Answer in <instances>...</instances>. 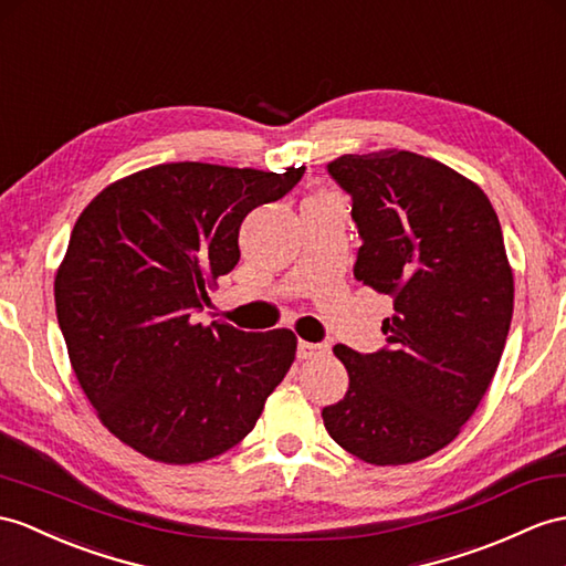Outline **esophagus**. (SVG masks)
Instances as JSON below:
<instances>
[{"label":"esophagus","mask_w":566,"mask_h":566,"mask_svg":"<svg viewBox=\"0 0 566 566\" xmlns=\"http://www.w3.org/2000/svg\"><path fill=\"white\" fill-rule=\"evenodd\" d=\"M328 353L326 343H310V340H300L297 343V357L300 360H314V357H322Z\"/></svg>","instance_id":"1"}]
</instances>
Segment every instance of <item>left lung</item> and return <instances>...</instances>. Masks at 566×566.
<instances>
[{
	"label": "left lung",
	"instance_id": "1",
	"mask_svg": "<svg viewBox=\"0 0 566 566\" xmlns=\"http://www.w3.org/2000/svg\"><path fill=\"white\" fill-rule=\"evenodd\" d=\"M328 175L353 197L355 279L394 314L379 353L334 346L350 384L324 427L365 463H416L457 439L497 371L514 312L500 218L475 182L410 150L340 156Z\"/></svg>",
	"mask_w": 566,
	"mask_h": 566
}]
</instances>
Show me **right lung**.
I'll list each match as a JSON object with an SVG mask.
<instances>
[{"instance_id": "right-lung-1", "label": "right lung", "mask_w": 566, "mask_h": 566, "mask_svg": "<svg viewBox=\"0 0 566 566\" xmlns=\"http://www.w3.org/2000/svg\"><path fill=\"white\" fill-rule=\"evenodd\" d=\"M305 168L163 163L107 185L54 275L66 353L98 420L150 461L220 457L254 430L291 369V328L247 334L197 312L240 261V226Z\"/></svg>"}]
</instances>
